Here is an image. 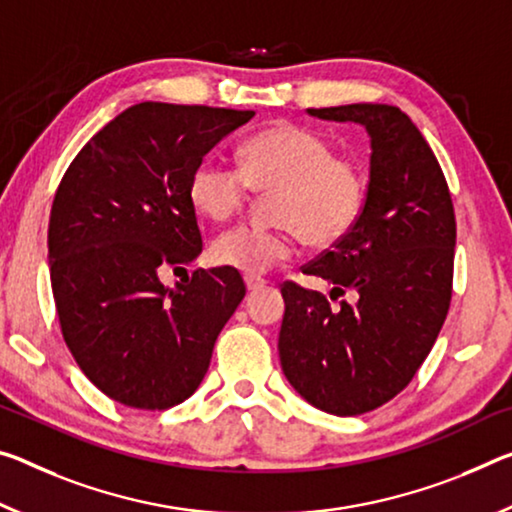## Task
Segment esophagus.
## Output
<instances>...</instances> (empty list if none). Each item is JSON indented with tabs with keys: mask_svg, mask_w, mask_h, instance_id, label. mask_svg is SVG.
<instances>
[{
	"mask_svg": "<svg viewBox=\"0 0 512 512\" xmlns=\"http://www.w3.org/2000/svg\"><path fill=\"white\" fill-rule=\"evenodd\" d=\"M266 285V282L262 278H257V275H246V289L248 291H257L262 289Z\"/></svg>",
	"mask_w": 512,
	"mask_h": 512,
	"instance_id": "esophagus-1",
	"label": "esophagus"
}]
</instances>
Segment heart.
Wrapping results in <instances>:
<instances>
[{
	"label": "heart",
	"mask_w": 512,
	"mask_h": 512,
	"mask_svg": "<svg viewBox=\"0 0 512 512\" xmlns=\"http://www.w3.org/2000/svg\"><path fill=\"white\" fill-rule=\"evenodd\" d=\"M241 168L202 159L189 180L200 214L225 221L246 205L250 189L271 197L278 227L237 225L212 241V262L262 275L296 255V239L335 246L358 225L369 196V175L355 157L310 127L280 123L250 136L239 148Z\"/></svg>",
	"instance_id": "obj_1"
}]
</instances>
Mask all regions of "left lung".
Segmentation results:
<instances>
[{"label":"left lung","instance_id":"1","mask_svg":"<svg viewBox=\"0 0 512 512\" xmlns=\"http://www.w3.org/2000/svg\"><path fill=\"white\" fill-rule=\"evenodd\" d=\"M310 116L369 132V196L358 225L303 266L355 291L332 310L321 291L285 282L278 351L291 387L314 408L355 417L415 378L451 305L456 214L431 145L399 107L344 104Z\"/></svg>","mask_w":512,"mask_h":512}]
</instances>
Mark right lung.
<instances>
[{"instance_id":"1","label":"right lung","mask_w":512,"mask_h":512,"mask_svg":"<svg viewBox=\"0 0 512 512\" xmlns=\"http://www.w3.org/2000/svg\"><path fill=\"white\" fill-rule=\"evenodd\" d=\"M255 111L141 102L104 125L56 189L47 250L56 314L79 369L109 399L166 410L196 392L246 296L234 269L166 271L202 253L193 168Z\"/></svg>"}]
</instances>
